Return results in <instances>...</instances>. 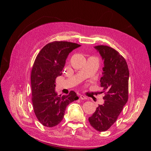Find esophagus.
<instances>
[{"label": "esophagus", "instance_id": "34e87169", "mask_svg": "<svg viewBox=\"0 0 151 151\" xmlns=\"http://www.w3.org/2000/svg\"><path fill=\"white\" fill-rule=\"evenodd\" d=\"M80 98L81 99H82V100H86V97L85 95H83V94H81Z\"/></svg>", "mask_w": 151, "mask_h": 151}]
</instances>
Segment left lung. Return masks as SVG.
<instances>
[{
    "mask_svg": "<svg viewBox=\"0 0 151 151\" xmlns=\"http://www.w3.org/2000/svg\"><path fill=\"white\" fill-rule=\"evenodd\" d=\"M94 48L104 60L103 75L101 78L103 104L88 118L94 129L99 132L108 130L118 119L129 98V70L124 58L118 51L108 46L98 45Z\"/></svg>",
    "mask_w": 151,
    "mask_h": 151,
    "instance_id": "left-lung-1",
    "label": "left lung"
}]
</instances>
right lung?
Instances as JSON below:
<instances>
[{"label": "right lung", "mask_w": 151, "mask_h": 151, "mask_svg": "<svg viewBox=\"0 0 151 151\" xmlns=\"http://www.w3.org/2000/svg\"><path fill=\"white\" fill-rule=\"evenodd\" d=\"M80 45L67 41H53L43 47L33 64L30 80L33 110L43 126L53 127L60 123L66 106L78 99L75 92L58 95L56 78L62 75L66 59L71 51Z\"/></svg>", "instance_id": "1"}]
</instances>
